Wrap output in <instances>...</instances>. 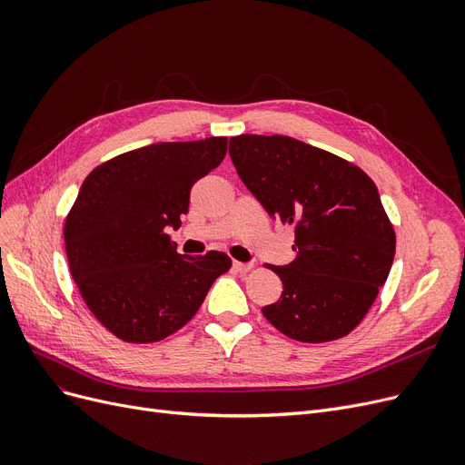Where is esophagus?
Segmentation results:
<instances>
[{
    "label": "esophagus",
    "instance_id": "1",
    "mask_svg": "<svg viewBox=\"0 0 465 465\" xmlns=\"http://www.w3.org/2000/svg\"><path fill=\"white\" fill-rule=\"evenodd\" d=\"M232 267L238 273H248L252 270V263L250 262H232Z\"/></svg>",
    "mask_w": 465,
    "mask_h": 465
}]
</instances>
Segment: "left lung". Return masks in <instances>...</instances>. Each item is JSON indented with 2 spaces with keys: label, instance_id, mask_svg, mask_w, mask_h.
<instances>
[{
  "label": "left lung",
  "instance_id": "8db88e82",
  "mask_svg": "<svg viewBox=\"0 0 465 465\" xmlns=\"http://www.w3.org/2000/svg\"><path fill=\"white\" fill-rule=\"evenodd\" d=\"M229 154L267 215L294 227L297 258L267 265L283 292L263 316L304 343L347 335L369 312L396 254L376 184L359 166L287 135L231 137Z\"/></svg>",
  "mask_w": 465,
  "mask_h": 465
}]
</instances>
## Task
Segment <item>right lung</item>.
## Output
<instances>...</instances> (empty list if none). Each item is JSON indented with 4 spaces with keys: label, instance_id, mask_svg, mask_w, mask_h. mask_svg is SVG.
Returning a JSON list of instances; mask_svg holds the SVG:
<instances>
[{
    "label": "right lung",
    "instance_id": "obj_1",
    "mask_svg": "<svg viewBox=\"0 0 465 465\" xmlns=\"http://www.w3.org/2000/svg\"><path fill=\"white\" fill-rule=\"evenodd\" d=\"M224 154L227 137L151 143L96 166L81 184L64 229L69 272L89 311L120 340H164L229 272L223 252L182 256L168 236L188 213L192 186Z\"/></svg>",
    "mask_w": 465,
    "mask_h": 465
}]
</instances>
